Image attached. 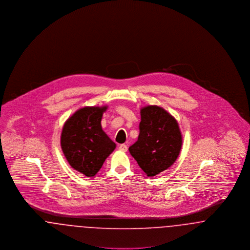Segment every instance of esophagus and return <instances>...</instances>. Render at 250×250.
<instances>
[{"instance_id":"esophagus-1","label":"esophagus","mask_w":250,"mask_h":250,"mask_svg":"<svg viewBox=\"0 0 250 250\" xmlns=\"http://www.w3.org/2000/svg\"><path fill=\"white\" fill-rule=\"evenodd\" d=\"M119 149L122 152H126L127 151V145L126 144H120Z\"/></svg>"}]
</instances>
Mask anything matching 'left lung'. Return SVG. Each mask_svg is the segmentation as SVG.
<instances>
[{
	"label": "left lung",
	"instance_id": "left-lung-1",
	"mask_svg": "<svg viewBox=\"0 0 250 250\" xmlns=\"http://www.w3.org/2000/svg\"><path fill=\"white\" fill-rule=\"evenodd\" d=\"M141 118L138 141L128 150L146 175L153 177L177 160L183 136L177 120L163 107H142Z\"/></svg>",
	"mask_w": 250,
	"mask_h": 250
}]
</instances>
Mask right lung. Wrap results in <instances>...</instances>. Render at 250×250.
Instances as JSON below:
<instances>
[{
  "mask_svg": "<svg viewBox=\"0 0 250 250\" xmlns=\"http://www.w3.org/2000/svg\"><path fill=\"white\" fill-rule=\"evenodd\" d=\"M107 106H86L76 110L63 124L61 148L69 165L87 177H94L116 148L102 129Z\"/></svg>",
  "mask_w": 250,
  "mask_h": 250,
  "instance_id": "right-lung-1",
  "label": "right lung"
}]
</instances>
